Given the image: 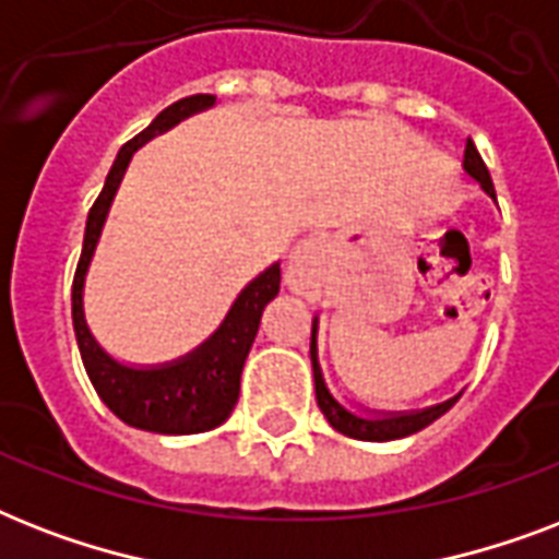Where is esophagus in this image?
<instances>
[{
	"label": "esophagus",
	"instance_id": "34e87169",
	"mask_svg": "<svg viewBox=\"0 0 559 559\" xmlns=\"http://www.w3.org/2000/svg\"><path fill=\"white\" fill-rule=\"evenodd\" d=\"M331 237L328 235H310L289 252L287 266H284V278L293 293L305 298L322 296L328 270H331Z\"/></svg>",
	"mask_w": 559,
	"mask_h": 559
}]
</instances>
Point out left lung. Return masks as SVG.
Here are the masks:
<instances>
[{
	"instance_id": "8db88e82",
	"label": "left lung",
	"mask_w": 559,
	"mask_h": 559,
	"mask_svg": "<svg viewBox=\"0 0 559 559\" xmlns=\"http://www.w3.org/2000/svg\"><path fill=\"white\" fill-rule=\"evenodd\" d=\"M464 174L469 179H476L478 188L496 202L493 179L487 174L485 162L478 156L476 144L467 139V147H464ZM316 333H319V316L313 319V333H310V362H313V380H316V403L322 408V415L328 417V424L336 429V432L348 435V438H357V441H397V438H406V435H415L420 429L438 420L443 412H450L455 406V397L443 400L438 406L420 408V412H357L350 408L348 403H342L324 382L322 366H319V345H316Z\"/></svg>"
}]
</instances>
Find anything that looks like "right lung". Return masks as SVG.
<instances>
[{"label": "right lung", "instance_id": "add662e5", "mask_svg": "<svg viewBox=\"0 0 559 559\" xmlns=\"http://www.w3.org/2000/svg\"><path fill=\"white\" fill-rule=\"evenodd\" d=\"M214 95H191L168 109H162L153 118L147 130L130 139L118 151L116 162L107 174L104 191L92 205L86 217V235H83V252L78 261L72 284V322L78 348H81L83 368L90 373L92 385L98 391V397L109 406V412L121 417L127 426L144 429V432L159 435H197L209 432L231 415V408L240 394V373L249 357L258 328H261L263 307L278 296L281 289V263H272L270 270H263L258 278H252L240 289L235 305L226 313L223 324L202 342L200 348H193L186 357L165 362V366L135 368L124 366L100 348L98 340L92 336L86 313H83V284L90 272L92 254L100 240L104 223H107L109 205L116 200V191L124 179V170L133 159V153L142 147L147 139L156 133H165L182 118L214 107Z\"/></svg>", "mask_w": 559, "mask_h": 559}]
</instances>
